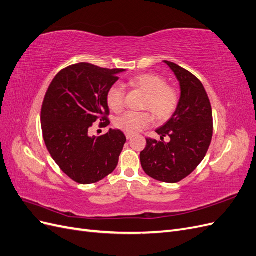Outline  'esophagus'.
<instances>
[{
  "mask_svg": "<svg viewBox=\"0 0 256 256\" xmlns=\"http://www.w3.org/2000/svg\"><path fill=\"white\" fill-rule=\"evenodd\" d=\"M126 138H127V140H130V138H132V134H126Z\"/></svg>",
  "mask_w": 256,
  "mask_h": 256,
  "instance_id": "1",
  "label": "esophagus"
}]
</instances>
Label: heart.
<instances>
[{"instance_id":"b5f03b06","label":"heart","mask_w":256,"mask_h":256,"mask_svg":"<svg viewBox=\"0 0 256 256\" xmlns=\"http://www.w3.org/2000/svg\"><path fill=\"white\" fill-rule=\"evenodd\" d=\"M128 84L146 92L145 109H150L160 120H166L175 113L180 96L176 88L166 84L161 76L154 74H142L130 78ZM125 92L120 84H114L106 92V104L114 112H120L124 106ZM152 122V116L148 112L128 111L115 120V126L127 134H136Z\"/></svg>"}]
</instances>
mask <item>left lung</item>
<instances>
[{
	"instance_id": "obj_1",
	"label": "left lung",
	"mask_w": 256,
	"mask_h": 256,
	"mask_svg": "<svg viewBox=\"0 0 256 256\" xmlns=\"http://www.w3.org/2000/svg\"><path fill=\"white\" fill-rule=\"evenodd\" d=\"M180 85L175 113L156 130L161 141L146 138L140 154L144 172L159 182L174 184L190 175L202 162L212 138V110L207 92L196 76L164 60ZM168 135L172 140L164 142Z\"/></svg>"
}]
</instances>
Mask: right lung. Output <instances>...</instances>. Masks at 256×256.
<instances>
[{"mask_svg": "<svg viewBox=\"0 0 256 256\" xmlns=\"http://www.w3.org/2000/svg\"><path fill=\"white\" fill-rule=\"evenodd\" d=\"M122 72L74 64L62 69L46 92L40 114L44 144L62 171L76 182H97L118 164L125 134L118 129L100 136L88 132L96 120H106V126L109 122L106 92Z\"/></svg>", "mask_w": 256, "mask_h": 256, "instance_id": "add662e5", "label": "right lung"}]
</instances>
